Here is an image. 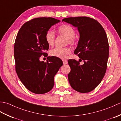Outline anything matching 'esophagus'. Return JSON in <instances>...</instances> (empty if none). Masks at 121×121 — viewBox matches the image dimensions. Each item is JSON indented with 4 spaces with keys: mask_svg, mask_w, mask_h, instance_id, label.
Returning <instances> with one entry per match:
<instances>
[{
    "mask_svg": "<svg viewBox=\"0 0 121 121\" xmlns=\"http://www.w3.org/2000/svg\"><path fill=\"white\" fill-rule=\"evenodd\" d=\"M62 61H63V63L64 65H66V64L68 63V61H66V60H63Z\"/></svg>",
    "mask_w": 121,
    "mask_h": 121,
    "instance_id": "34e87169",
    "label": "esophagus"
}]
</instances>
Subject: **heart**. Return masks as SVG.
<instances>
[{
  "label": "heart",
  "instance_id": "heart-1",
  "mask_svg": "<svg viewBox=\"0 0 121 121\" xmlns=\"http://www.w3.org/2000/svg\"><path fill=\"white\" fill-rule=\"evenodd\" d=\"M58 32L60 35H62L68 38L69 43H74L76 42V38L74 37L75 35V30L74 28L71 26L67 24H63L59 26L58 29ZM46 42L47 44L52 46L55 43V35L52 31L49 30L45 36ZM70 53V49L68 47L60 48L56 47L50 51V54L51 56H56V57L63 59L65 58L66 55Z\"/></svg>",
  "mask_w": 121,
  "mask_h": 121
}]
</instances>
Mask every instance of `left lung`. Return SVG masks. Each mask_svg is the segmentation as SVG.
<instances>
[{
    "label": "left lung",
    "mask_w": 121,
    "mask_h": 121,
    "mask_svg": "<svg viewBox=\"0 0 121 121\" xmlns=\"http://www.w3.org/2000/svg\"><path fill=\"white\" fill-rule=\"evenodd\" d=\"M63 21L78 28L79 38L74 53L84 61L79 65L74 59L68 60L69 82L76 91L89 92L98 86L106 73L109 52L106 32L98 22L88 17L65 18Z\"/></svg>",
    "instance_id": "left-lung-1"
}]
</instances>
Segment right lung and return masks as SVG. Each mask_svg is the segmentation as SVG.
Returning <instances> with one entry per match:
<instances>
[{
  "label": "right lung",
  "instance_id": "1",
  "mask_svg": "<svg viewBox=\"0 0 121 121\" xmlns=\"http://www.w3.org/2000/svg\"><path fill=\"white\" fill-rule=\"evenodd\" d=\"M60 21L52 17H38L22 25L14 43L15 70L20 81L30 91L36 94L49 91L54 86V77L63 65L56 56L40 61L42 55H47L49 46L45 36L52 25Z\"/></svg>",
  "mask_w": 121,
  "mask_h": 121
}]
</instances>
